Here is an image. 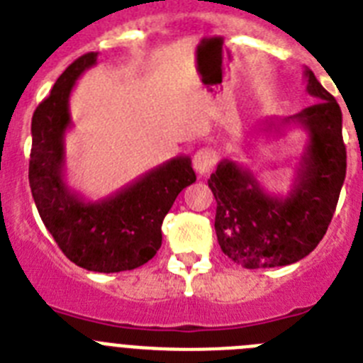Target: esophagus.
<instances>
[{
    "label": "esophagus",
    "instance_id": "obj_1",
    "mask_svg": "<svg viewBox=\"0 0 363 363\" xmlns=\"http://www.w3.org/2000/svg\"><path fill=\"white\" fill-rule=\"evenodd\" d=\"M192 165H194V171H196L200 176L209 174V172L213 171V167L216 165V150L211 149V147L200 149L196 154H194Z\"/></svg>",
    "mask_w": 363,
    "mask_h": 363
}]
</instances>
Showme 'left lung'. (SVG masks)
Instances as JSON below:
<instances>
[{"label": "left lung", "mask_w": 363, "mask_h": 363, "mask_svg": "<svg viewBox=\"0 0 363 363\" xmlns=\"http://www.w3.org/2000/svg\"><path fill=\"white\" fill-rule=\"evenodd\" d=\"M303 76L316 101L281 121H264L265 130L298 123L309 138L289 194H269L247 167L233 160H221L211 174L218 243L245 269L291 265L313 252L331 223L344 185L347 152L342 111L313 70L306 69Z\"/></svg>", "instance_id": "1"}]
</instances>
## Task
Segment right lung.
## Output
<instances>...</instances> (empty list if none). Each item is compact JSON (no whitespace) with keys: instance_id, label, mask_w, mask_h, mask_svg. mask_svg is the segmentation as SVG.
<instances>
[{"instance_id":"obj_1","label":"right lung","mask_w":363,"mask_h":363,"mask_svg":"<svg viewBox=\"0 0 363 363\" xmlns=\"http://www.w3.org/2000/svg\"><path fill=\"white\" fill-rule=\"evenodd\" d=\"M96 62L98 52H89L70 63L34 111L28 184L45 227L70 262L94 272L130 271L162 247L163 218L196 174L189 156H176L104 200H85L67 185L70 92Z\"/></svg>"}]
</instances>
